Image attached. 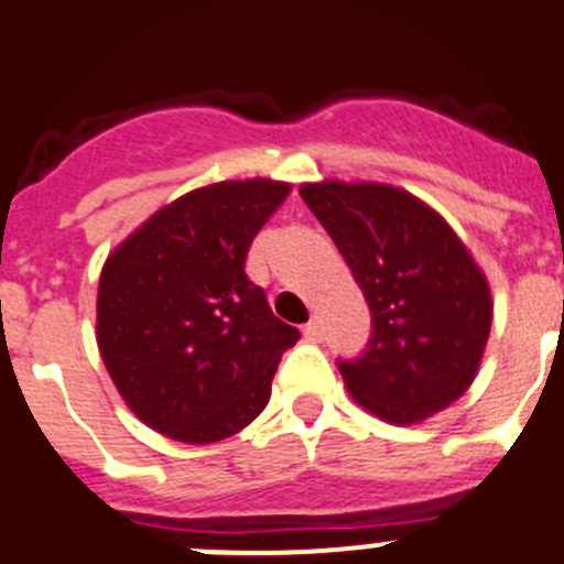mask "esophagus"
I'll use <instances>...</instances> for the list:
<instances>
[{"label": "esophagus", "mask_w": 564, "mask_h": 564, "mask_svg": "<svg viewBox=\"0 0 564 564\" xmlns=\"http://www.w3.org/2000/svg\"><path fill=\"white\" fill-rule=\"evenodd\" d=\"M304 337L312 339V343H317V339H323V323L321 317H312L310 323L304 326Z\"/></svg>", "instance_id": "1"}]
</instances>
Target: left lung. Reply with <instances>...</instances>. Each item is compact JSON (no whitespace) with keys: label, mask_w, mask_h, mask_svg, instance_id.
Segmentation results:
<instances>
[{"label":"left lung","mask_w":564,"mask_h":564,"mask_svg":"<svg viewBox=\"0 0 564 564\" xmlns=\"http://www.w3.org/2000/svg\"><path fill=\"white\" fill-rule=\"evenodd\" d=\"M365 293L372 337L339 361L350 398L378 420L420 425L477 378L494 321L490 284L438 210L389 183L299 188Z\"/></svg>","instance_id":"1"}]
</instances>
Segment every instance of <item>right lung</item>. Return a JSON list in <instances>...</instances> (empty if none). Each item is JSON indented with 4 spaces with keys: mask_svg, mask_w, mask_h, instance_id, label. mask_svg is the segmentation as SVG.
Masks as SVG:
<instances>
[{
    "mask_svg": "<svg viewBox=\"0 0 564 564\" xmlns=\"http://www.w3.org/2000/svg\"><path fill=\"white\" fill-rule=\"evenodd\" d=\"M290 194L271 177L194 188L106 258L98 350L128 409L155 433L214 444L258 420L299 328L243 271L260 227Z\"/></svg>",
    "mask_w": 564,
    "mask_h": 564,
    "instance_id": "right-lung-1",
    "label": "right lung"
}]
</instances>
